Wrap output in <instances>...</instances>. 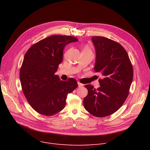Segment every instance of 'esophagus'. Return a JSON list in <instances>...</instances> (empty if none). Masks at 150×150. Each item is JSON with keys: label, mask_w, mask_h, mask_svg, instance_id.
Here are the masks:
<instances>
[{"label": "esophagus", "mask_w": 150, "mask_h": 150, "mask_svg": "<svg viewBox=\"0 0 150 150\" xmlns=\"http://www.w3.org/2000/svg\"><path fill=\"white\" fill-rule=\"evenodd\" d=\"M78 87H79V88L82 87V86H83V84H81V83H80V82H78Z\"/></svg>", "instance_id": "34e87169"}]
</instances>
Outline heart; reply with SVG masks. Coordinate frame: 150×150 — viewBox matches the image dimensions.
<instances>
[{"label":"heart","instance_id":"obj_1","mask_svg":"<svg viewBox=\"0 0 150 150\" xmlns=\"http://www.w3.org/2000/svg\"><path fill=\"white\" fill-rule=\"evenodd\" d=\"M87 49V50H89V49H88V48H87V49Z\"/></svg>","mask_w":150,"mask_h":150}]
</instances>
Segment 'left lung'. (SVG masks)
I'll list each match as a JSON object with an SVG mask.
<instances>
[{
    "label": "left lung",
    "mask_w": 150,
    "mask_h": 150,
    "mask_svg": "<svg viewBox=\"0 0 150 150\" xmlns=\"http://www.w3.org/2000/svg\"><path fill=\"white\" fill-rule=\"evenodd\" d=\"M96 52L94 70L101 74L97 89L86 84L88 93L83 100L84 108L92 115L103 117L116 112L127 99L133 78V69L123 47L111 39L93 36Z\"/></svg>",
    "instance_id": "left-lung-1"
}]
</instances>
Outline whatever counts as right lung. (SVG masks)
I'll list each match as a JSON object with an SVG mask.
<instances>
[{
    "label": "right lung",
    "mask_w": 150,
    "mask_h": 150,
    "mask_svg": "<svg viewBox=\"0 0 150 150\" xmlns=\"http://www.w3.org/2000/svg\"><path fill=\"white\" fill-rule=\"evenodd\" d=\"M78 41L74 36L53 35L36 42L26 52L20 81L25 98L38 113L52 116L60 112L66 106L68 93L78 87L74 78L61 81L54 74L66 45Z\"/></svg>",
    "instance_id": "1"
}]
</instances>
